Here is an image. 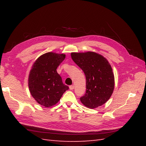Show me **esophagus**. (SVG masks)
<instances>
[{
    "mask_svg": "<svg viewBox=\"0 0 146 146\" xmlns=\"http://www.w3.org/2000/svg\"><path fill=\"white\" fill-rule=\"evenodd\" d=\"M74 88H75V86H74V85H70V89L71 90H73Z\"/></svg>",
    "mask_w": 146,
    "mask_h": 146,
    "instance_id": "34e87169",
    "label": "esophagus"
}]
</instances>
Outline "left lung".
I'll list each match as a JSON object with an SVG mask.
<instances>
[{
  "mask_svg": "<svg viewBox=\"0 0 146 146\" xmlns=\"http://www.w3.org/2000/svg\"><path fill=\"white\" fill-rule=\"evenodd\" d=\"M71 56L86 76V91L80 98L82 103L90 108L106 103L112 94L115 84L112 69L107 59L90 51L71 52Z\"/></svg>",
  "mask_w": 146,
  "mask_h": 146,
  "instance_id": "obj_1",
  "label": "left lung"
}]
</instances>
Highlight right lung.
<instances>
[{"label":"right lung","mask_w":146,"mask_h":146,"mask_svg":"<svg viewBox=\"0 0 146 146\" xmlns=\"http://www.w3.org/2000/svg\"><path fill=\"white\" fill-rule=\"evenodd\" d=\"M65 54L49 52L39 56L31 70L28 85L35 100L45 107L57 104L69 87L63 84L56 69Z\"/></svg>","instance_id":"right-lung-1"}]
</instances>
